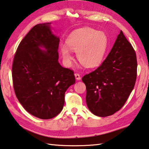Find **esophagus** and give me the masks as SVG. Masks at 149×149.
I'll return each instance as SVG.
<instances>
[{"instance_id":"34e87169","label":"esophagus","mask_w":149,"mask_h":149,"mask_svg":"<svg viewBox=\"0 0 149 149\" xmlns=\"http://www.w3.org/2000/svg\"><path fill=\"white\" fill-rule=\"evenodd\" d=\"M74 77H75V78H76V79H77V80H80V79H81V77H80V74H78V73H75V74H74Z\"/></svg>"}]
</instances>
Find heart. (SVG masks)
I'll list each match as a JSON object with an SVG mask.
<instances>
[{
    "label": "heart",
    "mask_w": 149,
    "mask_h": 149,
    "mask_svg": "<svg viewBox=\"0 0 149 149\" xmlns=\"http://www.w3.org/2000/svg\"><path fill=\"white\" fill-rule=\"evenodd\" d=\"M67 45H61L60 51L65 61L69 64L72 60V52L77 53L78 60L86 67L100 64L106 54L108 38L103 31L91 28L78 29L70 34Z\"/></svg>",
    "instance_id": "heart-1"
}]
</instances>
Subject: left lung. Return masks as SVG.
<instances>
[{"label": "left lung", "mask_w": 149, "mask_h": 149, "mask_svg": "<svg viewBox=\"0 0 149 149\" xmlns=\"http://www.w3.org/2000/svg\"><path fill=\"white\" fill-rule=\"evenodd\" d=\"M136 53L121 30L111 52L93 72L84 75L86 102L95 116L113 115L125 104L136 79Z\"/></svg>", "instance_id": "1"}]
</instances>
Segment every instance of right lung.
Returning <instances> with one entry per match:
<instances>
[{"mask_svg":"<svg viewBox=\"0 0 149 149\" xmlns=\"http://www.w3.org/2000/svg\"><path fill=\"white\" fill-rule=\"evenodd\" d=\"M59 41L51 22L37 24L19 43L14 57L16 96L28 113L40 119L57 116L64 106L65 92L75 83L72 70L58 63Z\"/></svg>","mask_w":149,"mask_h":149,"instance_id":"obj_1","label":"right lung"}]
</instances>
